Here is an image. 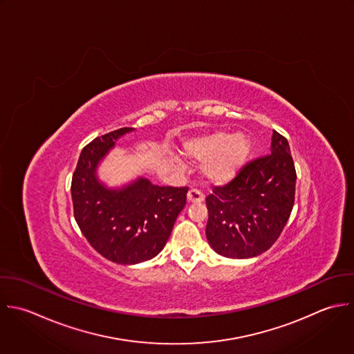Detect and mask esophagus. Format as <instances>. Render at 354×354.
Instances as JSON below:
<instances>
[{
    "mask_svg": "<svg viewBox=\"0 0 354 354\" xmlns=\"http://www.w3.org/2000/svg\"><path fill=\"white\" fill-rule=\"evenodd\" d=\"M187 201L189 203H201V201H204V194L197 189H190L187 193Z\"/></svg>",
    "mask_w": 354,
    "mask_h": 354,
    "instance_id": "34e87169",
    "label": "esophagus"
}]
</instances>
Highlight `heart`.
<instances>
[{
    "label": "heart",
    "mask_w": 354,
    "mask_h": 354,
    "mask_svg": "<svg viewBox=\"0 0 354 354\" xmlns=\"http://www.w3.org/2000/svg\"><path fill=\"white\" fill-rule=\"evenodd\" d=\"M252 153V140L247 133L226 131L214 132L190 143L185 154L204 162L203 175L212 183L230 182L247 164Z\"/></svg>",
    "instance_id": "1"
}]
</instances>
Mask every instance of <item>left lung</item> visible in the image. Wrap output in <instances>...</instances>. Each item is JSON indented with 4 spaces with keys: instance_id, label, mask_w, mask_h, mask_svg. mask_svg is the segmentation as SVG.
<instances>
[{
    "instance_id": "1",
    "label": "left lung",
    "mask_w": 354,
    "mask_h": 354,
    "mask_svg": "<svg viewBox=\"0 0 354 354\" xmlns=\"http://www.w3.org/2000/svg\"><path fill=\"white\" fill-rule=\"evenodd\" d=\"M297 172L288 140L273 131L270 154L247 164L205 200L207 240L226 258L248 259L268 251L294 207Z\"/></svg>"
}]
</instances>
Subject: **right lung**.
<instances>
[{"mask_svg": "<svg viewBox=\"0 0 354 354\" xmlns=\"http://www.w3.org/2000/svg\"><path fill=\"white\" fill-rule=\"evenodd\" d=\"M132 131L120 128L86 145L71 180L80 230L102 257L120 265L146 262L162 251L187 193V187L157 186L143 176L120 187L99 179L100 162L115 142Z\"/></svg>", "mask_w": 354, "mask_h": 354, "instance_id": "obj_1", "label": "right lung"}]
</instances>
